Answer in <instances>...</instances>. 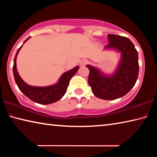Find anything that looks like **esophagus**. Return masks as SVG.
Here are the masks:
<instances>
[{
	"instance_id": "1",
	"label": "esophagus",
	"mask_w": 157,
	"mask_h": 157,
	"mask_svg": "<svg viewBox=\"0 0 157 157\" xmlns=\"http://www.w3.org/2000/svg\"><path fill=\"white\" fill-rule=\"evenodd\" d=\"M87 63H88V61L86 60V59H83V60H82L81 62H80V65L82 66H84L85 65H86Z\"/></svg>"
}]
</instances>
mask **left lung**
Segmentation results:
<instances>
[{"label":"left lung","instance_id":"8db88e82","mask_svg":"<svg viewBox=\"0 0 157 157\" xmlns=\"http://www.w3.org/2000/svg\"><path fill=\"white\" fill-rule=\"evenodd\" d=\"M109 44L105 49L121 53V60L111 75L97 68L86 65L89 70L88 82L94 96L103 100H114L125 96L133 87L139 72L138 55L135 46L126 37L108 34Z\"/></svg>","mask_w":157,"mask_h":157}]
</instances>
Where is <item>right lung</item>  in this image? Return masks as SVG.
Wrapping results in <instances>:
<instances>
[{"mask_svg": "<svg viewBox=\"0 0 157 157\" xmlns=\"http://www.w3.org/2000/svg\"><path fill=\"white\" fill-rule=\"evenodd\" d=\"M30 38H27L24 42V43ZM23 43V44H24ZM23 44L19 47L17 52V54L14 59L13 65V73L16 84L19 90L23 93L25 96L28 97L31 101L36 102L37 103L43 104V105H48L58 101L64 96L67 91V88L69 84L70 79H71L75 74L78 71L79 67L76 66L74 68L64 73L61 78H59L58 82L55 84L47 86H30L26 84L23 79L21 78L17 72L16 60L17 56L19 50H20Z\"/></svg>", "mask_w": 157, "mask_h": 157, "instance_id": "1", "label": "right lung"}]
</instances>
